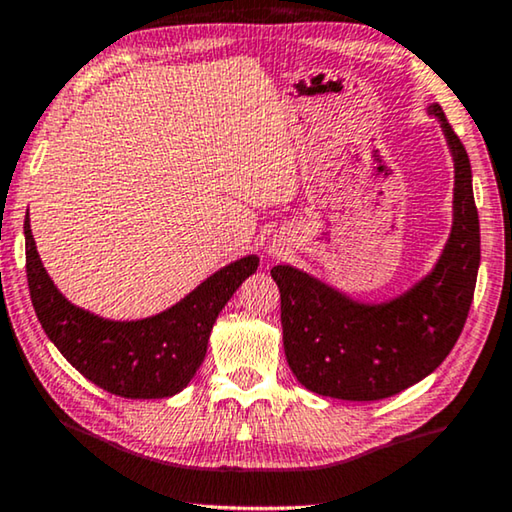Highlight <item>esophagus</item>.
Listing matches in <instances>:
<instances>
[{
  "label": "esophagus",
  "mask_w": 512,
  "mask_h": 512,
  "mask_svg": "<svg viewBox=\"0 0 512 512\" xmlns=\"http://www.w3.org/2000/svg\"><path fill=\"white\" fill-rule=\"evenodd\" d=\"M281 249H284V247H279V244H272V247H270V254L279 256V254H281Z\"/></svg>",
  "instance_id": "1"
}]
</instances>
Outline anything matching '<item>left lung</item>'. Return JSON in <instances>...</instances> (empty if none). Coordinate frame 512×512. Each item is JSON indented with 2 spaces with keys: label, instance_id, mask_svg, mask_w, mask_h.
Masks as SVG:
<instances>
[{
  "label": "left lung",
  "instance_id": "1",
  "mask_svg": "<svg viewBox=\"0 0 512 512\" xmlns=\"http://www.w3.org/2000/svg\"><path fill=\"white\" fill-rule=\"evenodd\" d=\"M427 113L439 120L455 166L453 226L434 268L383 302L353 300L293 265L270 270L288 367L316 395L374 402L411 388L446 360L469 316L480 265L469 154L439 103Z\"/></svg>",
  "mask_w": 512,
  "mask_h": 512
}]
</instances>
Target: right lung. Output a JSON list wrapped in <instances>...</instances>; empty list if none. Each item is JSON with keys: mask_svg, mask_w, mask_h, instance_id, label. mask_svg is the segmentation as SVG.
<instances>
[{"mask_svg": "<svg viewBox=\"0 0 512 512\" xmlns=\"http://www.w3.org/2000/svg\"><path fill=\"white\" fill-rule=\"evenodd\" d=\"M25 254L29 295L50 342L87 381L127 399H164L187 388L205 358L219 311L258 268V256L249 254L210 274L161 314L110 321L59 293L36 251L29 212Z\"/></svg>", "mask_w": 512, "mask_h": 512, "instance_id": "right-lung-1", "label": "right lung"}]
</instances>
